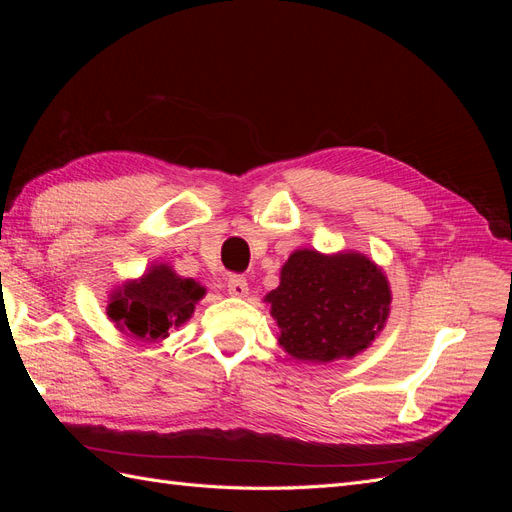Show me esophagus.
<instances>
[{"mask_svg":"<svg viewBox=\"0 0 512 512\" xmlns=\"http://www.w3.org/2000/svg\"><path fill=\"white\" fill-rule=\"evenodd\" d=\"M247 280L243 275H230L228 277V292L232 294V297H247Z\"/></svg>","mask_w":512,"mask_h":512,"instance_id":"34e87169","label":"esophagus"}]
</instances>
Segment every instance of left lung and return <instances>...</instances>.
I'll return each instance as SVG.
<instances>
[{"instance_id":"left-lung-1","label":"left lung","mask_w":512,"mask_h":512,"mask_svg":"<svg viewBox=\"0 0 512 512\" xmlns=\"http://www.w3.org/2000/svg\"><path fill=\"white\" fill-rule=\"evenodd\" d=\"M265 301L290 356L331 363L374 342L391 312V288L376 262L359 252L297 250Z\"/></svg>"}]
</instances>
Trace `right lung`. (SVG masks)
I'll use <instances>...</instances> for the list:
<instances>
[{"label":"right lung","instance_id":"right-lung-1","mask_svg":"<svg viewBox=\"0 0 512 512\" xmlns=\"http://www.w3.org/2000/svg\"><path fill=\"white\" fill-rule=\"evenodd\" d=\"M205 292V286L192 277H181L168 265H153L143 277L111 292L106 314L121 333L145 342H160L192 318Z\"/></svg>","mask_w":512,"mask_h":512}]
</instances>
